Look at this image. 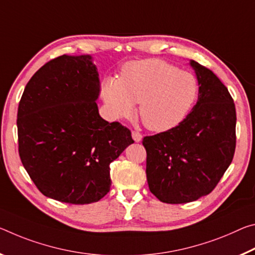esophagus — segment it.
Wrapping results in <instances>:
<instances>
[{"label": "esophagus", "instance_id": "esophagus-1", "mask_svg": "<svg viewBox=\"0 0 255 255\" xmlns=\"http://www.w3.org/2000/svg\"><path fill=\"white\" fill-rule=\"evenodd\" d=\"M132 137L135 142H139V141L142 140V134L137 131H132Z\"/></svg>", "mask_w": 255, "mask_h": 255}]
</instances>
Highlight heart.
<instances>
[{
  "label": "heart",
  "instance_id": "1",
  "mask_svg": "<svg viewBox=\"0 0 255 255\" xmlns=\"http://www.w3.org/2000/svg\"><path fill=\"white\" fill-rule=\"evenodd\" d=\"M198 94L193 74L160 60L125 64L120 78L104 81L102 95L115 118L130 116L139 103V116L151 131H166L184 119Z\"/></svg>",
  "mask_w": 255,
  "mask_h": 255
}]
</instances>
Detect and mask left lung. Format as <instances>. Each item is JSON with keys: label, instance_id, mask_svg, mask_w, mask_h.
Instances as JSON below:
<instances>
[{"label": "left lung", "instance_id": "8db88e82", "mask_svg": "<svg viewBox=\"0 0 255 255\" xmlns=\"http://www.w3.org/2000/svg\"><path fill=\"white\" fill-rule=\"evenodd\" d=\"M199 97L175 128L144 136L149 190L165 203H187L209 194L233 160L236 148L235 104L216 74L190 61Z\"/></svg>", "mask_w": 255, "mask_h": 255}]
</instances>
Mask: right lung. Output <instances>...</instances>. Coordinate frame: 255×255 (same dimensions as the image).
<instances>
[{"label": "right lung", "mask_w": 255, "mask_h": 255, "mask_svg": "<svg viewBox=\"0 0 255 255\" xmlns=\"http://www.w3.org/2000/svg\"><path fill=\"white\" fill-rule=\"evenodd\" d=\"M98 77L91 56L62 55L24 88L16 120L19 156L45 197L99 201L111 190L110 164L134 142L128 128L100 118Z\"/></svg>", "instance_id": "right-lung-1"}]
</instances>
